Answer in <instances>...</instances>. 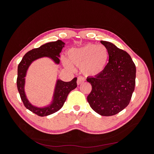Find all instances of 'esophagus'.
Instances as JSON below:
<instances>
[{
  "label": "esophagus",
  "instance_id": "esophagus-1",
  "mask_svg": "<svg viewBox=\"0 0 154 154\" xmlns=\"http://www.w3.org/2000/svg\"><path fill=\"white\" fill-rule=\"evenodd\" d=\"M85 78H84V77H82V76H79V77H77V84L78 85H79V84H80L83 83V82L85 81Z\"/></svg>",
  "mask_w": 154,
  "mask_h": 154
}]
</instances>
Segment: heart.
<instances>
[{
  "label": "heart",
  "instance_id": "heart-1",
  "mask_svg": "<svg viewBox=\"0 0 154 154\" xmlns=\"http://www.w3.org/2000/svg\"><path fill=\"white\" fill-rule=\"evenodd\" d=\"M69 60L80 67L82 72L87 76L100 74L106 68L109 59L107 48L102 44H88L80 48H73L67 52ZM65 66L72 69L69 61L63 59Z\"/></svg>",
  "mask_w": 154,
  "mask_h": 154
}]
</instances>
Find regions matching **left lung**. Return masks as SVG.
<instances>
[{
	"label": "left lung",
	"instance_id": "1",
	"mask_svg": "<svg viewBox=\"0 0 154 154\" xmlns=\"http://www.w3.org/2000/svg\"><path fill=\"white\" fill-rule=\"evenodd\" d=\"M109 51V62L100 74L87 77L92 91L87 96L91 108L102 116H112L124 109L131 101L135 85L136 67L127 52L101 40Z\"/></svg>",
	"mask_w": 154,
	"mask_h": 154
}]
</instances>
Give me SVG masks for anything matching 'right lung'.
Instances as JSON below:
<instances>
[{
    "label": "right lung",
    "mask_w": 154,
    "mask_h": 154,
    "mask_svg": "<svg viewBox=\"0 0 154 154\" xmlns=\"http://www.w3.org/2000/svg\"><path fill=\"white\" fill-rule=\"evenodd\" d=\"M65 43L62 40H58L55 42H48L38 48H34L25 54L18 66L17 85L21 100L24 106L38 116L44 117L52 114L62 107L69 92L77 87V77L74 78L70 82H63L58 80L55 86L52 104L47 107L38 108L32 106L29 102L24 92L25 77L27 70L32 62L43 57H48L51 58L56 63H59V57H60V53Z\"/></svg>",
    "instance_id": "add662e5"
}]
</instances>
